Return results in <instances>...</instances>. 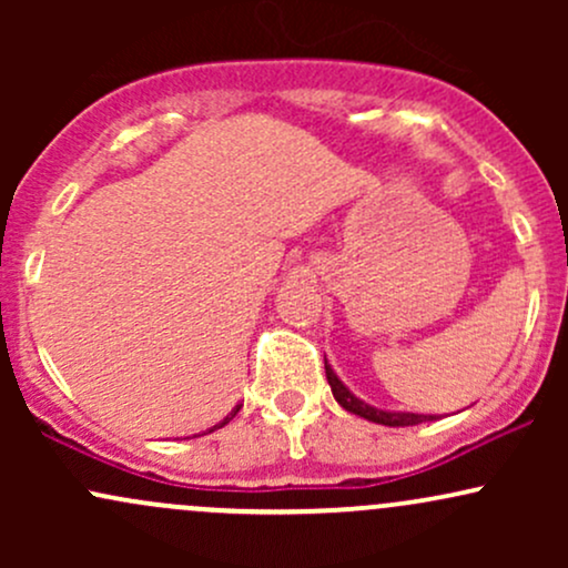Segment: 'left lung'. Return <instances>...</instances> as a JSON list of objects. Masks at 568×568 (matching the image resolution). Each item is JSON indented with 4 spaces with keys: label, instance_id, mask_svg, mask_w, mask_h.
Wrapping results in <instances>:
<instances>
[{
    "label": "left lung",
    "instance_id": "obj_1",
    "mask_svg": "<svg viewBox=\"0 0 568 568\" xmlns=\"http://www.w3.org/2000/svg\"><path fill=\"white\" fill-rule=\"evenodd\" d=\"M325 376H328L331 393H334L338 406H342L344 410H349V414L363 416V419L376 422V425L410 427V425H422V422H433L435 419V416H425V414H403V410H382V408L368 406V403H363L361 397L352 395L349 389L344 387L342 382H338V376L334 374V368L328 366V361H325Z\"/></svg>",
    "mask_w": 568,
    "mask_h": 568
}]
</instances>
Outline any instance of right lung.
<instances>
[{
  "mask_svg": "<svg viewBox=\"0 0 568 568\" xmlns=\"http://www.w3.org/2000/svg\"><path fill=\"white\" fill-rule=\"evenodd\" d=\"M240 408H243V403H240V406H234V410H232V414H226V416H224V422H219V425H216V427H211V429H207V433H213V429L224 427V425H226V422H232V419H234V416H237V410H240Z\"/></svg>",
  "mask_w": 568,
  "mask_h": 568,
  "instance_id": "add662e5",
  "label": "right lung"
}]
</instances>
